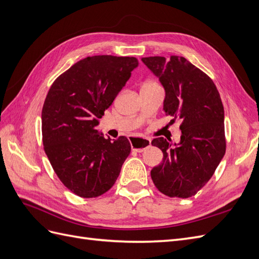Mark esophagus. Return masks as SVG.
I'll list each match as a JSON object with an SVG mask.
<instances>
[{
  "mask_svg": "<svg viewBox=\"0 0 259 259\" xmlns=\"http://www.w3.org/2000/svg\"><path fill=\"white\" fill-rule=\"evenodd\" d=\"M131 146L133 150L137 152H143L147 148L151 146V140L148 138H142V137H131Z\"/></svg>",
  "mask_w": 259,
  "mask_h": 259,
  "instance_id": "obj_1",
  "label": "esophagus"
}]
</instances>
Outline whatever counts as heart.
Listing matches in <instances>:
<instances>
[{
  "mask_svg": "<svg viewBox=\"0 0 259 259\" xmlns=\"http://www.w3.org/2000/svg\"><path fill=\"white\" fill-rule=\"evenodd\" d=\"M148 83H151V82H147V83H145V84H148Z\"/></svg>",
  "mask_w": 259,
  "mask_h": 259,
  "instance_id": "obj_1",
  "label": "heart"
}]
</instances>
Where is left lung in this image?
Segmentation results:
<instances>
[{"instance_id": "1", "label": "left lung", "mask_w": 259, "mask_h": 259, "mask_svg": "<svg viewBox=\"0 0 259 259\" xmlns=\"http://www.w3.org/2000/svg\"><path fill=\"white\" fill-rule=\"evenodd\" d=\"M142 60L165 90L163 110L173 117L170 122L182 120L178 144L152 140L163 152L162 163L151 169L152 182L167 197L190 198L213 176L226 152L221 95L210 77L184 57Z\"/></svg>"}]
</instances>
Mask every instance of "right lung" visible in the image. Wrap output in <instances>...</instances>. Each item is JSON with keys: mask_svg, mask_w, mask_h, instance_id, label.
<instances>
[{"mask_svg": "<svg viewBox=\"0 0 259 259\" xmlns=\"http://www.w3.org/2000/svg\"><path fill=\"white\" fill-rule=\"evenodd\" d=\"M137 66L135 57H86L60 74L45 98V153L61 183L81 198L110 189L131 152L126 137L105 138L96 126Z\"/></svg>", "mask_w": 259, "mask_h": 259, "instance_id": "right-lung-1", "label": "right lung"}]
</instances>
